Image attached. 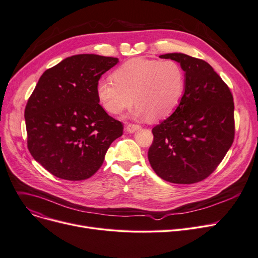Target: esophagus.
<instances>
[{
    "mask_svg": "<svg viewBox=\"0 0 258 258\" xmlns=\"http://www.w3.org/2000/svg\"><path fill=\"white\" fill-rule=\"evenodd\" d=\"M141 128V126L140 125H137V124H132V123H128V124L126 125V127H125V131L127 132V133H135V132H137V131H139Z\"/></svg>",
    "mask_w": 258,
    "mask_h": 258,
    "instance_id": "1",
    "label": "esophagus"
}]
</instances>
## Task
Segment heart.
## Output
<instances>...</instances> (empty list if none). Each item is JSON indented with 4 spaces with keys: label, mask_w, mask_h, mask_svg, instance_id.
<instances>
[{
    "label": "heart",
    "mask_w": 258,
    "mask_h": 258,
    "mask_svg": "<svg viewBox=\"0 0 258 258\" xmlns=\"http://www.w3.org/2000/svg\"><path fill=\"white\" fill-rule=\"evenodd\" d=\"M113 78H101L96 85L98 102L109 115L121 114L135 101L134 117L161 120L174 113L184 96V72L173 60L132 59Z\"/></svg>",
    "instance_id": "heart-1"
}]
</instances>
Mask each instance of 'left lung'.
<instances>
[{
    "label": "left lung",
    "instance_id": "1",
    "mask_svg": "<svg viewBox=\"0 0 258 258\" xmlns=\"http://www.w3.org/2000/svg\"><path fill=\"white\" fill-rule=\"evenodd\" d=\"M159 58L180 64L185 91L174 113L153 128L149 161L165 181L195 183L214 172L233 143V96L206 61L181 52Z\"/></svg>",
    "mask_w": 258,
    "mask_h": 258
}]
</instances>
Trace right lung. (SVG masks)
<instances>
[{
  "label": "right lung",
  "mask_w": 258,
  "mask_h": 258,
  "mask_svg": "<svg viewBox=\"0 0 258 258\" xmlns=\"http://www.w3.org/2000/svg\"><path fill=\"white\" fill-rule=\"evenodd\" d=\"M118 58L76 54L43 73L25 108L31 156L53 176L84 180L102 165L122 123L106 114L96 96L101 76Z\"/></svg>",
  "instance_id": "obj_1"
}]
</instances>
